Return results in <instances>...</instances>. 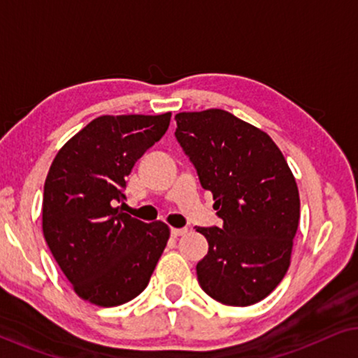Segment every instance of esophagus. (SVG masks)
Listing matches in <instances>:
<instances>
[{
    "label": "esophagus",
    "mask_w": 358,
    "mask_h": 358,
    "mask_svg": "<svg viewBox=\"0 0 358 358\" xmlns=\"http://www.w3.org/2000/svg\"><path fill=\"white\" fill-rule=\"evenodd\" d=\"M185 233H187V228H171V236L173 238H179Z\"/></svg>",
    "instance_id": "esophagus-1"
}]
</instances>
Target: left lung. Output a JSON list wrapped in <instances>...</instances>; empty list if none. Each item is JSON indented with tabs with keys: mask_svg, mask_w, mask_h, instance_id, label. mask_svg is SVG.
<instances>
[{
	"mask_svg": "<svg viewBox=\"0 0 358 358\" xmlns=\"http://www.w3.org/2000/svg\"><path fill=\"white\" fill-rule=\"evenodd\" d=\"M176 140L213 194L222 227H195L208 241L197 264L202 290L249 306L275 290L290 266L300 195L271 136L222 109L180 112Z\"/></svg>",
	"mask_w": 358,
	"mask_h": 358,
	"instance_id": "obj_1",
	"label": "left lung"
}]
</instances>
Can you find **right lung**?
Returning a JSON list of instances; mask_svg holds the SVG:
<instances>
[{
	"label": "right lung",
	"mask_w": 358,
	"mask_h": 358,
	"mask_svg": "<svg viewBox=\"0 0 358 358\" xmlns=\"http://www.w3.org/2000/svg\"><path fill=\"white\" fill-rule=\"evenodd\" d=\"M161 115H102L58 151L43 185L42 229L76 295L119 306L148 285L168 224L124 213L127 176L169 127Z\"/></svg>",
	"instance_id": "obj_1"
}]
</instances>
